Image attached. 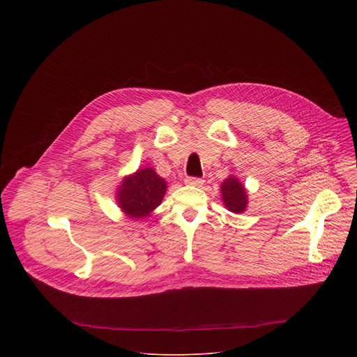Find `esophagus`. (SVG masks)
Instances as JSON below:
<instances>
[{
    "mask_svg": "<svg viewBox=\"0 0 357 357\" xmlns=\"http://www.w3.org/2000/svg\"><path fill=\"white\" fill-rule=\"evenodd\" d=\"M203 182H205V181L200 179V178H186L185 179V183L190 185V186H202Z\"/></svg>",
    "mask_w": 357,
    "mask_h": 357,
    "instance_id": "esophagus-1",
    "label": "esophagus"
}]
</instances>
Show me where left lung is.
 I'll use <instances>...</instances> for the list:
<instances>
[{
  "label": "left lung",
  "mask_w": 357,
  "mask_h": 357,
  "mask_svg": "<svg viewBox=\"0 0 357 357\" xmlns=\"http://www.w3.org/2000/svg\"><path fill=\"white\" fill-rule=\"evenodd\" d=\"M222 200L226 209L233 213H243L248 205V196L244 185L234 176L230 175L220 185Z\"/></svg>",
  "instance_id": "obj_1"
}]
</instances>
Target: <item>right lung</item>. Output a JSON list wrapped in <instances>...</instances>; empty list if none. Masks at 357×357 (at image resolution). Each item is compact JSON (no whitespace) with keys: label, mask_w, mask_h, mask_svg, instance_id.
Instances as JSON below:
<instances>
[{"label":"right lung","mask_w":357,"mask_h":357,"mask_svg":"<svg viewBox=\"0 0 357 357\" xmlns=\"http://www.w3.org/2000/svg\"><path fill=\"white\" fill-rule=\"evenodd\" d=\"M167 188V181L154 168H139L117 186V205L130 219H144L161 205Z\"/></svg>","instance_id":"obj_1"}]
</instances>
